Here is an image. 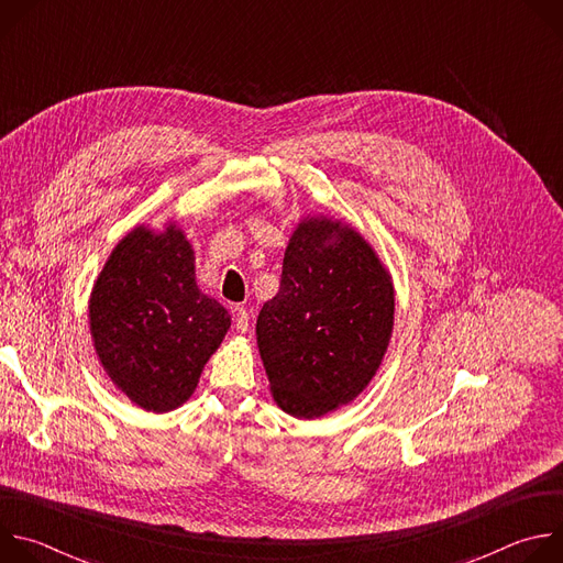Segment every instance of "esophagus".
I'll return each instance as SVG.
<instances>
[{
    "label": "esophagus",
    "mask_w": 563,
    "mask_h": 563,
    "mask_svg": "<svg viewBox=\"0 0 563 563\" xmlns=\"http://www.w3.org/2000/svg\"><path fill=\"white\" fill-rule=\"evenodd\" d=\"M233 311H235V332L238 334H247L250 332V313H247V309L238 305Z\"/></svg>",
    "instance_id": "esophagus-1"
}]
</instances>
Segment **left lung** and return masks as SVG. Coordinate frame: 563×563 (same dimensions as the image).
Listing matches in <instances>:
<instances>
[{"mask_svg": "<svg viewBox=\"0 0 563 563\" xmlns=\"http://www.w3.org/2000/svg\"><path fill=\"white\" fill-rule=\"evenodd\" d=\"M391 330L394 285L374 247L343 220L302 218L256 323L276 406L318 419L350 404L374 378Z\"/></svg>", "mask_w": 563, "mask_h": 563, "instance_id": "8db88e82", "label": "left lung"}]
</instances>
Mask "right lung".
I'll return each instance as SVG.
<instances>
[{
	"mask_svg": "<svg viewBox=\"0 0 563 563\" xmlns=\"http://www.w3.org/2000/svg\"><path fill=\"white\" fill-rule=\"evenodd\" d=\"M96 354L131 404L172 412L194 394L231 316L196 283L185 231L133 227L104 263L89 300Z\"/></svg>",
	"mask_w": 563,
	"mask_h": 563,
	"instance_id": "obj_1",
	"label": "right lung"
}]
</instances>
